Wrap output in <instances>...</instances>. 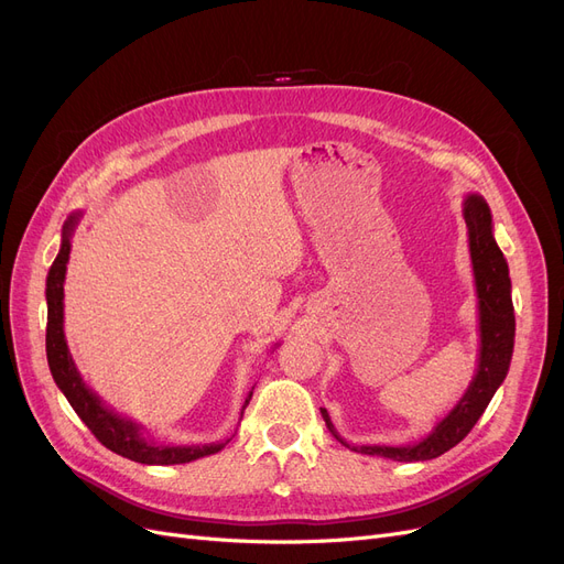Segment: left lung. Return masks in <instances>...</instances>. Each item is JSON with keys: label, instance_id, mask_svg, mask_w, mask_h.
<instances>
[{"label": "left lung", "instance_id": "8db88e82", "mask_svg": "<svg viewBox=\"0 0 564 564\" xmlns=\"http://www.w3.org/2000/svg\"><path fill=\"white\" fill-rule=\"evenodd\" d=\"M463 216L469 235V256L478 297V337H481L474 379L463 398L432 427V432L423 436L421 442L406 446H350L332 425L329 413L321 409L327 430L350 451L388 457V460L394 463H423L440 457L465 440L476 421L484 415L497 388L507 379L516 337L509 264L492 237V216L488 202L481 195L469 193L465 197Z\"/></svg>", "mask_w": 564, "mask_h": 564}]
</instances>
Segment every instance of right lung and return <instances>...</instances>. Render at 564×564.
<instances>
[{
  "instance_id": "1",
  "label": "right lung",
  "mask_w": 564,
  "mask_h": 564,
  "mask_svg": "<svg viewBox=\"0 0 564 564\" xmlns=\"http://www.w3.org/2000/svg\"><path fill=\"white\" fill-rule=\"evenodd\" d=\"M80 220V214H72L62 227V243L55 262L48 269L46 276V304H48V325H46V356L48 367L53 373V381L57 388L65 392L67 402L78 413V419L88 425V430L97 436V440L107 446L109 451L128 457V460L141 463V465H183L199 460L204 455H214L225 448L229 442L218 444H202V446H170L158 444L151 436L143 434V425L122 419L113 409H109L99 400V394L93 392L83 377L78 373L74 358L69 352L67 339H65V274L72 250V235ZM253 390L248 392L243 402V409L248 406ZM241 409V415H243Z\"/></svg>"
}]
</instances>
